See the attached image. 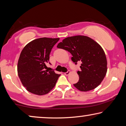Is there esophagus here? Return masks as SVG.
I'll use <instances>...</instances> for the list:
<instances>
[{
	"mask_svg": "<svg viewBox=\"0 0 126 126\" xmlns=\"http://www.w3.org/2000/svg\"><path fill=\"white\" fill-rule=\"evenodd\" d=\"M70 73H71V72L69 71H68L67 72H65V73H64V75H65V76H68V75H69V74H70Z\"/></svg>",
	"mask_w": 126,
	"mask_h": 126,
	"instance_id": "1",
	"label": "esophagus"
}]
</instances>
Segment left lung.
Segmentation results:
<instances>
[{
    "instance_id": "obj_1",
    "label": "left lung",
    "mask_w": 126,
    "mask_h": 126,
    "mask_svg": "<svg viewBox=\"0 0 126 126\" xmlns=\"http://www.w3.org/2000/svg\"><path fill=\"white\" fill-rule=\"evenodd\" d=\"M57 47L68 51L75 64L81 63L78 71L79 80L73 86L81 91L95 89L100 84L107 72V61L104 50L97 42L86 36L68 37Z\"/></svg>"
}]
</instances>
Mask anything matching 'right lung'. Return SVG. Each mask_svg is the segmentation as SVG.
Wrapping results in <instances>:
<instances>
[{"instance_id": "right-lung-1", "label": "right lung", "mask_w": 126, "mask_h": 126, "mask_svg": "<svg viewBox=\"0 0 126 126\" xmlns=\"http://www.w3.org/2000/svg\"><path fill=\"white\" fill-rule=\"evenodd\" d=\"M59 40L39 38L28 43L22 50L18 61V75L22 84L30 93L45 95L55 86L61 75L45 69L51 49Z\"/></svg>"}]
</instances>
